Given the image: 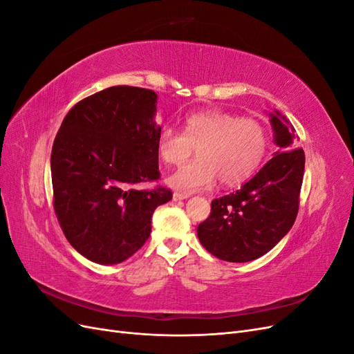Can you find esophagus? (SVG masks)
Returning <instances> with one entry per match:
<instances>
[{"mask_svg":"<svg viewBox=\"0 0 354 354\" xmlns=\"http://www.w3.org/2000/svg\"><path fill=\"white\" fill-rule=\"evenodd\" d=\"M190 195L187 194H181V192H174L173 194V199L174 201H183V199H187Z\"/></svg>","mask_w":354,"mask_h":354,"instance_id":"obj_1","label":"esophagus"}]
</instances>
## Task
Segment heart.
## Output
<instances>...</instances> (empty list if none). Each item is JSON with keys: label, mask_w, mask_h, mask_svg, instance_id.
<instances>
[{"label": "heart", "mask_w": 354, "mask_h": 354, "mask_svg": "<svg viewBox=\"0 0 354 354\" xmlns=\"http://www.w3.org/2000/svg\"><path fill=\"white\" fill-rule=\"evenodd\" d=\"M196 147L198 158L169 177V185L195 192L211 187L218 178L223 186L241 185L259 168L267 151V133L254 120L221 111L189 115L181 133L165 127L158 136V155L167 165H180Z\"/></svg>", "instance_id": "obj_1"}]
</instances>
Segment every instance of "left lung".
I'll return each instance as SVG.
<instances>
[{"label": "left lung", "instance_id": "8db88e82", "mask_svg": "<svg viewBox=\"0 0 354 354\" xmlns=\"http://www.w3.org/2000/svg\"><path fill=\"white\" fill-rule=\"evenodd\" d=\"M277 152L248 183L211 202L209 217L198 226L203 248L220 260L246 263L269 252L291 230L299 205L304 151L285 116L270 113Z\"/></svg>", "mask_w": 354, "mask_h": 354}]
</instances>
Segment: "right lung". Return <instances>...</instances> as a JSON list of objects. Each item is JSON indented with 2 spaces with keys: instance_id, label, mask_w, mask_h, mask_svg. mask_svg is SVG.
I'll return each mask as SVG.
<instances>
[{
  "instance_id": "obj_1",
  "label": "right lung",
  "mask_w": 354,
  "mask_h": 354,
  "mask_svg": "<svg viewBox=\"0 0 354 354\" xmlns=\"http://www.w3.org/2000/svg\"><path fill=\"white\" fill-rule=\"evenodd\" d=\"M155 91L116 85L78 102L51 151L53 205L69 243L97 264L137 252L152 230L153 211L173 198L159 178Z\"/></svg>"
}]
</instances>
